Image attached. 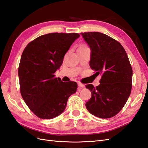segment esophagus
Here are the masks:
<instances>
[{
    "label": "esophagus",
    "instance_id": "1",
    "mask_svg": "<svg viewBox=\"0 0 148 148\" xmlns=\"http://www.w3.org/2000/svg\"><path fill=\"white\" fill-rule=\"evenodd\" d=\"M77 85H78V86L79 87V88H83V87H84V85L83 84L81 83V82H77Z\"/></svg>",
    "mask_w": 148,
    "mask_h": 148
}]
</instances>
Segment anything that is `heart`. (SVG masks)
<instances>
[{"mask_svg": "<svg viewBox=\"0 0 148 148\" xmlns=\"http://www.w3.org/2000/svg\"><path fill=\"white\" fill-rule=\"evenodd\" d=\"M79 48H87V47L85 46V45H81Z\"/></svg>", "mask_w": 148, "mask_h": 148, "instance_id": "obj_1", "label": "heart"}]
</instances>
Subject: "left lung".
I'll list each match as a JSON object with an SVG mask.
<instances>
[{
	"instance_id": "8db88e82",
	"label": "left lung",
	"mask_w": 148,
	"mask_h": 148,
	"mask_svg": "<svg viewBox=\"0 0 148 148\" xmlns=\"http://www.w3.org/2000/svg\"><path fill=\"white\" fill-rule=\"evenodd\" d=\"M91 51L90 66L101 75L99 85L86 86L91 97L86 107L101 119L116 115L124 106L132 89V69L126 51L118 41L99 32L81 33Z\"/></svg>"
}]
</instances>
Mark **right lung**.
Here are the masks:
<instances>
[{"mask_svg":"<svg viewBox=\"0 0 148 148\" xmlns=\"http://www.w3.org/2000/svg\"><path fill=\"white\" fill-rule=\"evenodd\" d=\"M79 36L76 33L46 34L29 42L23 50L18 68L20 92L38 117L51 119L59 115L69 97L76 92V82H62L54 73Z\"/></svg>","mask_w":148,"mask_h":148,"instance_id":"right-lung-1","label":"right lung"}]
</instances>
